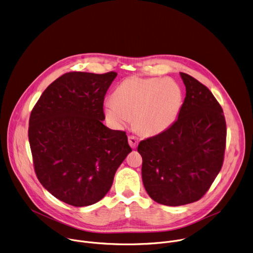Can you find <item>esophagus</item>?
<instances>
[{"label":"esophagus","mask_w":253,"mask_h":253,"mask_svg":"<svg viewBox=\"0 0 253 253\" xmlns=\"http://www.w3.org/2000/svg\"><path fill=\"white\" fill-rule=\"evenodd\" d=\"M128 142H129V145L131 146V148L135 149V148L137 147L138 143H139V140H138V138L135 137V136H129V137H128Z\"/></svg>","instance_id":"34e87169"}]
</instances>
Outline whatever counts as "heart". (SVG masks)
<instances>
[{"label": "heart", "mask_w": 253, "mask_h": 253, "mask_svg": "<svg viewBox=\"0 0 253 253\" xmlns=\"http://www.w3.org/2000/svg\"><path fill=\"white\" fill-rule=\"evenodd\" d=\"M181 100L180 87L170 80L130 77L117 86L114 99L104 102V113L116 127H123L134 118L140 133L157 135L174 122Z\"/></svg>", "instance_id": "b5f03b06"}]
</instances>
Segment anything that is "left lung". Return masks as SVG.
<instances>
[{"label": "left lung", "instance_id": "8db88e82", "mask_svg": "<svg viewBox=\"0 0 253 253\" xmlns=\"http://www.w3.org/2000/svg\"><path fill=\"white\" fill-rule=\"evenodd\" d=\"M180 76L186 96L177 120L138 146L146 191L167 206L190 204L206 194L223 167L227 141L221 104L199 81Z\"/></svg>", "mask_w": 253, "mask_h": 253}]
</instances>
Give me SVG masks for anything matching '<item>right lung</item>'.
Returning <instances> with one entry per match:
<instances>
[{
  "label": "right lung",
  "mask_w": 253,
  "mask_h": 253,
  "mask_svg": "<svg viewBox=\"0 0 253 253\" xmlns=\"http://www.w3.org/2000/svg\"><path fill=\"white\" fill-rule=\"evenodd\" d=\"M116 72H69L50 84L33 106L28 140L35 174L54 197L92 205L111 188L132 152L126 132L103 125L104 96Z\"/></svg>",
  "instance_id": "add662e5"
}]
</instances>
